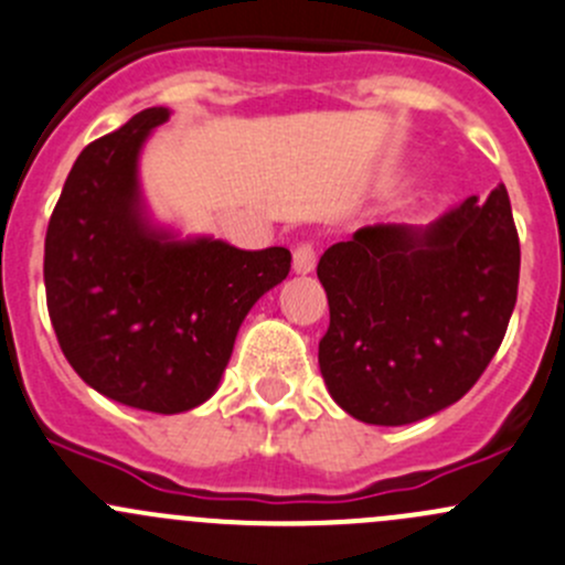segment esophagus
<instances>
[{
    "label": "esophagus",
    "mask_w": 565,
    "mask_h": 565,
    "mask_svg": "<svg viewBox=\"0 0 565 565\" xmlns=\"http://www.w3.org/2000/svg\"><path fill=\"white\" fill-rule=\"evenodd\" d=\"M315 265H317L315 246H311V243H300L292 254V270L298 273V276H306V273L315 270Z\"/></svg>",
    "instance_id": "esophagus-1"
}]
</instances>
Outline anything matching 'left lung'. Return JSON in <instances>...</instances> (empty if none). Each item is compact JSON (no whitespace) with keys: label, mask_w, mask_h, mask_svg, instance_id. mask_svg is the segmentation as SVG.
Here are the masks:
<instances>
[{"label":"left lung","mask_w":565,"mask_h":565,"mask_svg":"<svg viewBox=\"0 0 565 565\" xmlns=\"http://www.w3.org/2000/svg\"><path fill=\"white\" fill-rule=\"evenodd\" d=\"M330 306L319 372L363 424L404 426L476 385L509 328L520 237L505 185L429 226L377 224L317 265Z\"/></svg>","instance_id":"obj_1"}]
</instances>
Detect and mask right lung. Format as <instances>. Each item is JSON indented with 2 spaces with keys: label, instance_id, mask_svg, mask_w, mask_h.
Returning <instances> with one entry per match:
<instances>
[{
  "label": "right lung",
  "instance_id": "1",
  "mask_svg": "<svg viewBox=\"0 0 565 565\" xmlns=\"http://www.w3.org/2000/svg\"><path fill=\"white\" fill-rule=\"evenodd\" d=\"M169 108L84 147L45 232V300L78 377L125 407L174 415L218 391L250 306L289 273L287 248L243 250L158 224L139 158Z\"/></svg>",
  "mask_w": 565,
  "mask_h": 565
}]
</instances>
